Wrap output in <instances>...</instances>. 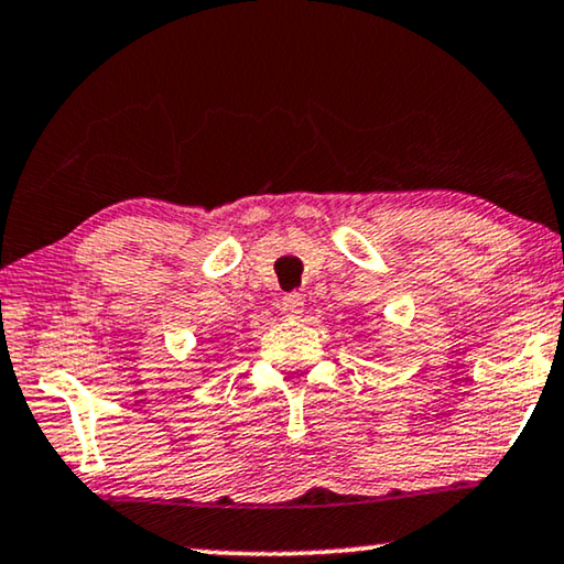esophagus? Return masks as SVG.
Masks as SVG:
<instances>
[{"label":"esophagus","mask_w":564,"mask_h":564,"mask_svg":"<svg viewBox=\"0 0 564 564\" xmlns=\"http://www.w3.org/2000/svg\"><path fill=\"white\" fill-rule=\"evenodd\" d=\"M281 311L285 318H299L304 314V299H301L299 293H289V296L281 299Z\"/></svg>","instance_id":"1"}]
</instances>
